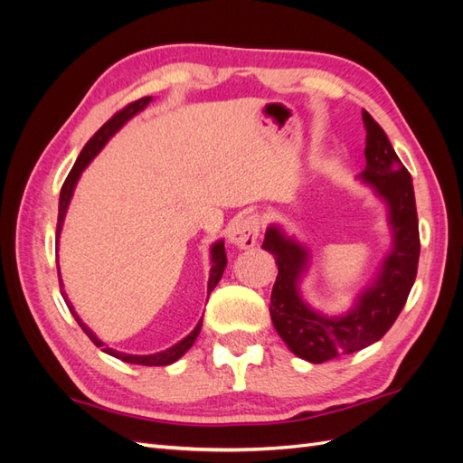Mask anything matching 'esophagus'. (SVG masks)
Returning a JSON list of instances; mask_svg holds the SVG:
<instances>
[{
    "label": "esophagus",
    "instance_id": "obj_1",
    "mask_svg": "<svg viewBox=\"0 0 463 463\" xmlns=\"http://www.w3.org/2000/svg\"><path fill=\"white\" fill-rule=\"evenodd\" d=\"M259 230H260L259 216L250 214V216L237 218L235 222H232V226L228 230V240L230 243L237 245L240 249H250L257 243Z\"/></svg>",
    "mask_w": 463,
    "mask_h": 463
}]
</instances>
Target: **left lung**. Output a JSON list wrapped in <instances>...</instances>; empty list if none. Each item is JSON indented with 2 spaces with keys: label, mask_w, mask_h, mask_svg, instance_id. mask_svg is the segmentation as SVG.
Returning a JSON list of instances; mask_svg holds the SVG:
<instances>
[{
  "label": "left lung",
  "mask_w": 463,
  "mask_h": 463,
  "mask_svg": "<svg viewBox=\"0 0 463 463\" xmlns=\"http://www.w3.org/2000/svg\"><path fill=\"white\" fill-rule=\"evenodd\" d=\"M367 165L357 179L386 206L390 249L374 276L340 315H326L303 298L301 284L311 269V249L282 223H269L262 249L278 266L270 296V317L279 338L293 355L309 363L355 354L378 342L394 325L413 288L419 262V223L410 172L365 109Z\"/></svg>",
  "instance_id": "left-lung-1"
}]
</instances>
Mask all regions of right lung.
Returning a JSON list of instances; mask_svg holds the SVG:
<instances>
[{
    "mask_svg": "<svg viewBox=\"0 0 463 463\" xmlns=\"http://www.w3.org/2000/svg\"><path fill=\"white\" fill-rule=\"evenodd\" d=\"M152 102V96H145L141 98V100H137L133 104H129L128 108H123L121 111H118V114L111 118L109 121H106L100 129L96 131V135L90 138V141L85 145V148L80 150L79 158L73 165V170L69 172L65 184L61 187V193H60V214H58V245H60V235H61V230H63V222H65V214H67V208L69 204H71V199H73V193H75V187L79 184V179L82 175V172L87 170L89 164L98 156V152H100L111 137H114L125 123H128L129 119H133L137 114H141V111ZM60 249V247H58ZM223 269H226V250H223V240H218L214 241L213 245H210V276H208V296L210 291H213L216 288V284L220 282V278L223 274ZM58 276H60V284H61V296L69 307V311H71V315L75 317V320L79 322V326L82 328V332H85L89 338L98 345L102 347V352L116 357V359H121L125 363H133V365H146V367H165V365H172V363H175L179 357H184L189 347L194 344V340H197V335L201 332V326H203V318L197 322V326H194L184 340L177 342L175 345L164 349V352H158V354H150V355H131V354H123V352H118V349L114 347H108L98 335L85 325V322L80 320V317L77 315L75 307L71 305V301H69L67 293L63 289V279H61V272H60V266H58Z\"/></svg>",
    "mask_w": 463,
    "mask_h": 463,
    "instance_id": "add662e5",
    "label": "right lung"
}]
</instances>
